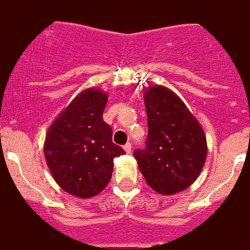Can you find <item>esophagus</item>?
<instances>
[{"mask_svg": "<svg viewBox=\"0 0 250 250\" xmlns=\"http://www.w3.org/2000/svg\"><path fill=\"white\" fill-rule=\"evenodd\" d=\"M124 149H125V152L130 153L131 152V143H126V145L124 146Z\"/></svg>", "mask_w": 250, "mask_h": 250, "instance_id": "1", "label": "esophagus"}]
</instances>
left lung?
Returning <instances> with one entry per match:
<instances>
[{
    "label": "left lung",
    "instance_id": "obj_1",
    "mask_svg": "<svg viewBox=\"0 0 250 250\" xmlns=\"http://www.w3.org/2000/svg\"><path fill=\"white\" fill-rule=\"evenodd\" d=\"M148 135L135 149L139 170L149 187L173 195L192 185L207 159V139L185 103L164 86L145 94Z\"/></svg>",
    "mask_w": 250,
    "mask_h": 250
}]
</instances>
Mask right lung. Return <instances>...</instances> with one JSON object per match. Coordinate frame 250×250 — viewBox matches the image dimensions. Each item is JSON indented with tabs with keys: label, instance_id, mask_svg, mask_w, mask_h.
I'll return each mask as SVG.
<instances>
[{
	"label": "right lung",
	"instance_id": "add662e5",
	"mask_svg": "<svg viewBox=\"0 0 250 250\" xmlns=\"http://www.w3.org/2000/svg\"><path fill=\"white\" fill-rule=\"evenodd\" d=\"M107 94L87 89L79 94L50 126L45 159L62 188L73 196H95L111 181L113 159L124 155L103 121Z\"/></svg>",
	"mask_w": 250,
	"mask_h": 250
}]
</instances>
